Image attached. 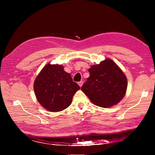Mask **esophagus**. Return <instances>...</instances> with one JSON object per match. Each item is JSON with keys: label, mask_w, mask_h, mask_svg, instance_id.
I'll return each instance as SVG.
<instances>
[{"label": "esophagus", "mask_w": 155, "mask_h": 155, "mask_svg": "<svg viewBox=\"0 0 155 155\" xmlns=\"http://www.w3.org/2000/svg\"><path fill=\"white\" fill-rule=\"evenodd\" d=\"M78 84L79 85V86L81 87L82 86V85H83V81H80V82H78Z\"/></svg>", "instance_id": "esophagus-1"}]
</instances>
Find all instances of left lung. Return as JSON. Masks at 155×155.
Returning <instances> with one entry per match:
<instances>
[{
	"label": "left lung",
	"mask_w": 155,
	"mask_h": 155,
	"mask_svg": "<svg viewBox=\"0 0 155 155\" xmlns=\"http://www.w3.org/2000/svg\"><path fill=\"white\" fill-rule=\"evenodd\" d=\"M90 76L81 87L92 103L101 107H109L119 102L127 89L124 73L110 59L93 65L88 69Z\"/></svg>",
	"instance_id": "left-lung-1"
}]
</instances>
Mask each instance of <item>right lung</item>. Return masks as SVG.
Returning <instances> with one entry per match:
<instances>
[{"instance_id":"obj_1","label":"right lung","mask_w":155,"mask_h":155,"mask_svg":"<svg viewBox=\"0 0 155 155\" xmlns=\"http://www.w3.org/2000/svg\"><path fill=\"white\" fill-rule=\"evenodd\" d=\"M80 88L70 73L58 64H47L34 84L37 100L44 108L51 112L67 108L71 103L73 95Z\"/></svg>"}]
</instances>
